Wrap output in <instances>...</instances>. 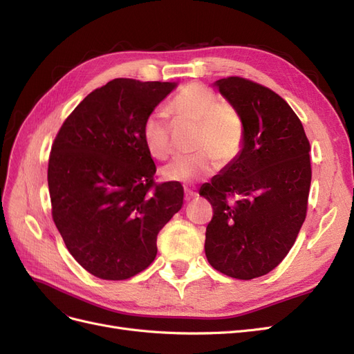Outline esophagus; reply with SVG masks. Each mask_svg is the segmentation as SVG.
Listing matches in <instances>:
<instances>
[{"mask_svg":"<svg viewBox=\"0 0 354 354\" xmlns=\"http://www.w3.org/2000/svg\"><path fill=\"white\" fill-rule=\"evenodd\" d=\"M196 196H198V192L195 189H189V187L185 189V199L186 201H190V199H194Z\"/></svg>","mask_w":354,"mask_h":354,"instance_id":"obj_1","label":"esophagus"}]
</instances>
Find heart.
I'll use <instances>...</instances> for the list:
<instances>
[{"label":"heart","instance_id":"obj_1","mask_svg":"<svg viewBox=\"0 0 354 354\" xmlns=\"http://www.w3.org/2000/svg\"><path fill=\"white\" fill-rule=\"evenodd\" d=\"M181 120L198 125L195 151L190 156H178L164 167L162 176L171 181H195L214 174L223 165L230 164L242 151L245 125L239 111L223 103L216 91L199 82L185 85L169 104ZM142 140L146 151L156 159L171 153L169 120L165 109H155L142 124Z\"/></svg>","mask_w":354,"mask_h":354}]
</instances>
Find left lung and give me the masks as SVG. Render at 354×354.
<instances>
[{
	"mask_svg": "<svg viewBox=\"0 0 354 354\" xmlns=\"http://www.w3.org/2000/svg\"><path fill=\"white\" fill-rule=\"evenodd\" d=\"M214 87L239 111L245 140L239 156L199 190L214 209L205 255L216 270L250 281L285 259L306 220L310 143L291 106L270 88L239 77Z\"/></svg>",
	"mask_w": 354,
	"mask_h": 354,
	"instance_id": "8db88e82",
	"label": "left lung"
}]
</instances>
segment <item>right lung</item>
<instances>
[{"label":"right lung","instance_id":"add662e5","mask_svg":"<svg viewBox=\"0 0 354 354\" xmlns=\"http://www.w3.org/2000/svg\"><path fill=\"white\" fill-rule=\"evenodd\" d=\"M177 82L116 78L66 118L51 147V214L85 270L124 281L149 267L159 230L183 205L176 181L156 185L142 124Z\"/></svg>","mask_w":354,"mask_h":354}]
</instances>
